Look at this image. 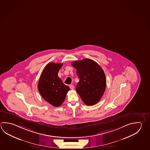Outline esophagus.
Wrapping results in <instances>:
<instances>
[{"mask_svg": "<svg viewBox=\"0 0 150 150\" xmlns=\"http://www.w3.org/2000/svg\"><path fill=\"white\" fill-rule=\"evenodd\" d=\"M69 88H70L71 90H74V86L73 85L71 84V85H69Z\"/></svg>", "mask_w": 150, "mask_h": 150, "instance_id": "esophagus-1", "label": "esophagus"}]
</instances>
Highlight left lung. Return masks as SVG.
Returning a JSON list of instances; mask_svg holds the SVG:
<instances>
[{
	"mask_svg": "<svg viewBox=\"0 0 150 150\" xmlns=\"http://www.w3.org/2000/svg\"><path fill=\"white\" fill-rule=\"evenodd\" d=\"M71 65L76 69L79 79L76 90L82 101L88 105L97 103L106 87V78L100 66L93 60L85 58L75 61Z\"/></svg>",
	"mask_w": 150,
	"mask_h": 150,
	"instance_id": "obj_1",
	"label": "left lung"
}]
</instances>
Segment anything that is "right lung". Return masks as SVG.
Returning a JSON list of instances; mask_svg holds the SVG:
<instances>
[{
    "label": "right lung",
    "instance_id": "right-lung-1",
    "mask_svg": "<svg viewBox=\"0 0 150 150\" xmlns=\"http://www.w3.org/2000/svg\"><path fill=\"white\" fill-rule=\"evenodd\" d=\"M62 64L50 62L46 65L40 78L38 88L46 101L54 107H59L65 100L70 90L58 76Z\"/></svg>",
    "mask_w": 150,
    "mask_h": 150
}]
</instances>
